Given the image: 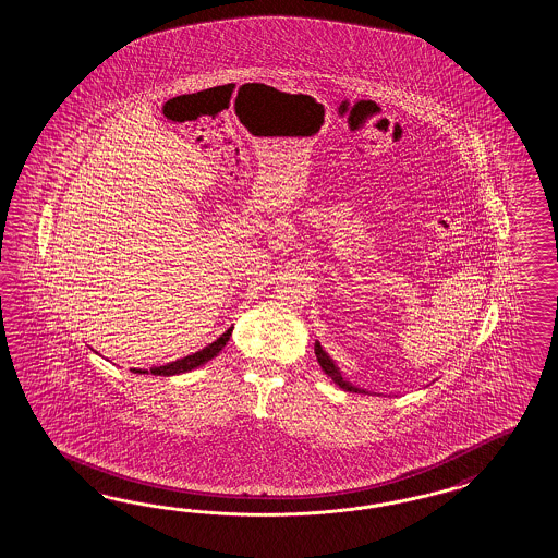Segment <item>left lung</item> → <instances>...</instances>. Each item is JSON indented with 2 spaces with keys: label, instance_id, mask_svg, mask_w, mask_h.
<instances>
[{
  "label": "left lung",
  "instance_id": "obj_1",
  "mask_svg": "<svg viewBox=\"0 0 558 558\" xmlns=\"http://www.w3.org/2000/svg\"><path fill=\"white\" fill-rule=\"evenodd\" d=\"M315 355H317V362H319V366H322L323 372L338 385L343 390H350V392H368V390L360 389V387H355L354 383H350L341 371L338 368V364L333 362V357L327 354L325 350L322 348V343L319 341H315Z\"/></svg>",
  "mask_w": 558,
  "mask_h": 558
}]
</instances>
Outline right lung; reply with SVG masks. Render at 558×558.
<instances>
[{
	"mask_svg": "<svg viewBox=\"0 0 558 558\" xmlns=\"http://www.w3.org/2000/svg\"><path fill=\"white\" fill-rule=\"evenodd\" d=\"M231 333H233V327H229L219 339H215L213 343H208L201 352H194V354L180 357V360L169 362V364H163V366H153L149 371H145V368H133V372H136V374H153V376H173V374H184V372L196 371V368H201L206 362H210L215 355H219L220 350L227 345V341L231 338Z\"/></svg>",
	"mask_w": 558,
	"mask_h": 558,
	"instance_id": "obj_1",
	"label": "right lung"
}]
</instances>
